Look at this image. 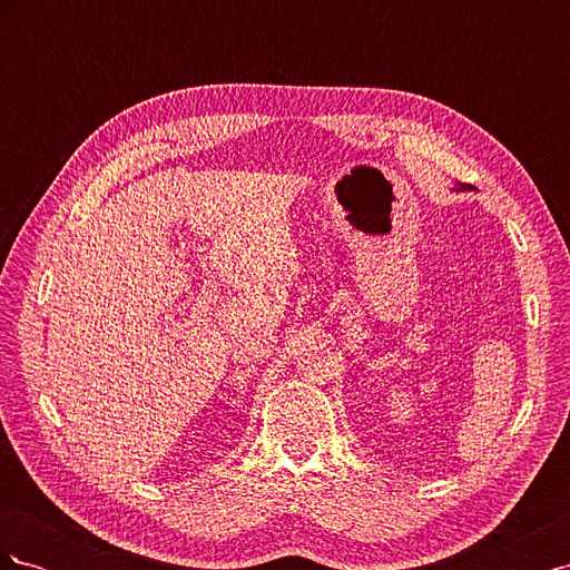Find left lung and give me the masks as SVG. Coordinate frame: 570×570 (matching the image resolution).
<instances>
[{"label": "left lung", "instance_id": "obj_1", "mask_svg": "<svg viewBox=\"0 0 570 570\" xmlns=\"http://www.w3.org/2000/svg\"><path fill=\"white\" fill-rule=\"evenodd\" d=\"M463 187H469V185H463ZM469 189H473V187H469Z\"/></svg>", "mask_w": 570, "mask_h": 570}]
</instances>
